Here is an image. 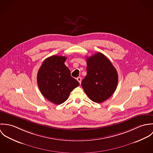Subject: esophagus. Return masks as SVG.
<instances>
[{
    "label": "esophagus",
    "instance_id": "obj_1",
    "mask_svg": "<svg viewBox=\"0 0 153 153\" xmlns=\"http://www.w3.org/2000/svg\"><path fill=\"white\" fill-rule=\"evenodd\" d=\"M77 81L79 82V83L81 84V77H78L77 78Z\"/></svg>",
    "mask_w": 153,
    "mask_h": 153
}]
</instances>
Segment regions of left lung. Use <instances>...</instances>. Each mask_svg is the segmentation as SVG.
Returning <instances> with one entry per match:
<instances>
[{
    "label": "left lung",
    "mask_w": 153,
    "mask_h": 153,
    "mask_svg": "<svg viewBox=\"0 0 153 153\" xmlns=\"http://www.w3.org/2000/svg\"><path fill=\"white\" fill-rule=\"evenodd\" d=\"M87 74L81 82L85 94L94 102L101 103L114 94L118 84L117 70L109 59L98 52L87 59Z\"/></svg>",
    "instance_id": "left-lung-1"
}]
</instances>
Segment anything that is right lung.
<instances>
[{
    "mask_svg": "<svg viewBox=\"0 0 153 153\" xmlns=\"http://www.w3.org/2000/svg\"><path fill=\"white\" fill-rule=\"evenodd\" d=\"M66 57L53 55L46 58L37 75V82L42 94L51 102L59 105L68 99L70 92L79 85L71 76L64 64Z\"/></svg>",
    "mask_w": 153,
    "mask_h": 153,
    "instance_id": "obj_1",
    "label": "right lung"
}]
</instances>
